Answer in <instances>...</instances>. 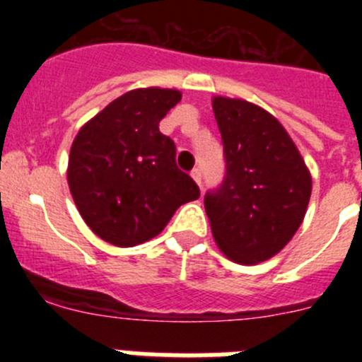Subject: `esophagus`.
I'll use <instances>...</instances> for the list:
<instances>
[{
	"instance_id": "34e87169",
	"label": "esophagus",
	"mask_w": 362,
	"mask_h": 362,
	"mask_svg": "<svg viewBox=\"0 0 362 362\" xmlns=\"http://www.w3.org/2000/svg\"><path fill=\"white\" fill-rule=\"evenodd\" d=\"M192 179H194V181H196V183L201 187V181H203V175H201V168H194V170H192Z\"/></svg>"
}]
</instances>
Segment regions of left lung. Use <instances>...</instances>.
<instances>
[{
  "instance_id": "left-lung-1",
  "label": "left lung",
  "mask_w": 362,
  "mask_h": 362,
  "mask_svg": "<svg viewBox=\"0 0 362 362\" xmlns=\"http://www.w3.org/2000/svg\"><path fill=\"white\" fill-rule=\"evenodd\" d=\"M226 177L204 196L219 250L239 264L279 254L305 219L312 175L292 137L270 112L238 98H212Z\"/></svg>"
}]
</instances>
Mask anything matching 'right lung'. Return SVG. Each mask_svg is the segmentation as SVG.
Masks as SVG:
<instances>
[{"mask_svg":"<svg viewBox=\"0 0 362 362\" xmlns=\"http://www.w3.org/2000/svg\"><path fill=\"white\" fill-rule=\"evenodd\" d=\"M181 101L175 88H136L86 121L69 156L70 194L92 232L129 248L163 232L181 204L199 197L175 165L159 121Z\"/></svg>","mask_w":362,"mask_h":362,"instance_id":"obj_1","label":"right lung"}]
</instances>
